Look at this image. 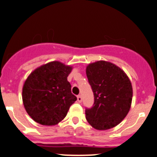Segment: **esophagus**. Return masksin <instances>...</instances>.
<instances>
[{
	"instance_id": "esophagus-1",
	"label": "esophagus",
	"mask_w": 157,
	"mask_h": 157,
	"mask_svg": "<svg viewBox=\"0 0 157 157\" xmlns=\"http://www.w3.org/2000/svg\"><path fill=\"white\" fill-rule=\"evenodd\" d=\"M77 100H78L79 103H81V101H82L81 95H78V96H77Z\"/></svg>"
}]
</instances>
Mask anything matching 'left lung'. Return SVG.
Masks as SVG:
<instances>
[{"instance_id":"8db88e82","label":"left lung","mask_w":157,"mask_h":157,"mask_svg":"<svg viewBox=\"0 0 157 157\" xmlns=\"http://www.w3.org/2000/svg\"><path fill=\"white\" fill-rule=\"evenodd\" d=\"M88 82L94 96L91 108H86V119L99 130L119 124L130 110L133 88L127 74L109 62L100 60L86 70Z\"/></svg>"}]
</instances>
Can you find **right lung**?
I'll return each instance as SVG.
<instances>
[{
    "instance_id": "add662e5",
    "label": "right lung",
    "mask_w": 157,
    "mask_h": 157,
    "mask_svg": "<svg viewBox=\"0 0 157 157\" xmlns=\"http://www.w3.org/2000/svg\"><path fill=\"white\" fill-rule=\"evenodd\" d=\"M72 67L53 61L36 68L23 86L22 99L27 113L38 124L56 125L77 100L67 77Z\"/></svg>"
}]
</instances>
